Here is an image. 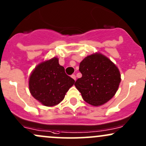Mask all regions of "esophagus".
Returning a JSON list of instances; mask_svg holds the SVG:
<instances>
[{
	"instance_id": "1",
	"label": "esophagus",
	"mask_w": 146,
	"mask_h": 146,
	"mask_svg": "<svg viewBox=\"0 0 146 146\" xmlns=\"http://www.w3.org/2000/svg\"><path fill=\"white\" fill-rule=\"evenodd\" d=\"M71 77L74 80H75V81H76V76H75L74 74H72L71 75Z\"/></svg>"
}]
</instances>
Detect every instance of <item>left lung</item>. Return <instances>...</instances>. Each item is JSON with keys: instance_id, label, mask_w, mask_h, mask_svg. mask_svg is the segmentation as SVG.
Masks as SVG:
<instances>
[{"instance_id": "8db88e82", "label": "left lung", "mask_w": 146, "mask_h": 146, "mask_svg": "<svg viewBox=\"0 0 146 146\" xmlns=\"http://www.w3.org/2000/svg\"><path fill=\"white\" fill-rule=\"evenodd\" d=\"M79 71L82 76L76 80L74 85L86 102L95 106L110 100L121 81L117 67L100 54L85 58L80 62Z\"/></svg>"}]
</instances>
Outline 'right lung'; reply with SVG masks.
<instances>
[{
  "instance_id": "1",
  "label": "right lung",
  "mask_w": 146,
  "mask_h": 146,
  "mask_svg": "<svg viewBox=\"0 0 146 146\" xmlns=\"http://www.w3.org/2000/svg\"><path fill=\"white\" fill-rule=\"evenodd\" d=\"M72 78L66 74L54 58L42 62L33 70L29 79V89L33 98L46 106L59 104L74 84Z\"/></svg>"
}]
</instances>
